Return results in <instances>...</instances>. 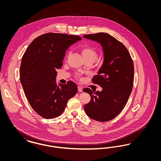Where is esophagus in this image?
I'll list each match as a JSON object with an SVG mask.
<instances>
[{
	"label": "esophagus",
	"mask_w": 161,
	"mask_h": 161,
	"mask_svg": "<svg viewBox=\"0 0 161 161\" xmlns=\"http://www.w3.org/2000/svg\"><path fill=\"white\" fill-rule=\"evenodd\" d=\"M78 92H83V88L81 87H80V86H78Z\"/></svg>",
	"instance_id": "esophagus-1"
}]
</instances>
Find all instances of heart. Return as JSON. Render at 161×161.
<instances>
[{"label": "heart", "instance_id": "obj_1", "mask_svg": "<svg viewBox=\"0 0 161 161\" xmlns=\"http://www.w3.org/2000/svg\"><path fill=\"white\" fill-rule=\"evenodd\" d=\"M81 53L83 55V57L86 61L91 60V61H95L97 57H98V51L92 46H89V45H84L81 47ZM70 53H68L67 57H68ZM80 74L77 73L76 77H80Z\"/></svg>", "mask_w": 161, "mask_h": 161}]
</instances>
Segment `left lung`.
<instances>
[{"mask_svg":"<svg viewBox=\"0 0 161 161\" xmlns=\"http://www.w3.org/2000/svg\"><path fill=\"white\" fill-rule=\"evenodd\" d=\"M84 37L100 43L104 56L102 67L92 80L103 90L96 92L89 88L83 90L91 97L84 110L94 120L108 121L121 112L130 97L134 81L133 60L126 47L108 34H86Z\"/></svg>","mask_w":161,"mask_h":161,"instance_id":"left-lung-1","label":"left lung"}]
</instances>
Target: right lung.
I'll return each mask as SVG.
<instances>
[{
    "instance_id": "right-lung-1",
    "label": "right lung",
    "mask_w": 161,
    "mask_h": 161,
    "mask_svg": "<svg viewBox=\"0 0 161 161\" xmlns=\"http://www.w3.org/2000/svg\"><path fill=\"white\" fill-rule=\"evenodd\" d=\"M81 38L67 34L49 32L35 38L23 54L20 67V80L25 96L34 110L46 119L64 112L68 100L75 95L77 84L55 81L56 69L63 65L69 46Z\"/></svg>"
}]
</instances>
